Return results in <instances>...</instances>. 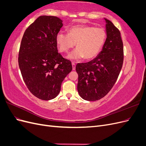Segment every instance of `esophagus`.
Here are the masks:
<instances>
[{
  "label": "esophagus",
  "mask_w": 146,
  "mask_h": 146,
  "mask_svg": "<svg viewBox=\"0 0 146 146\" xmlns=\"http://www.w3.org/2000/svg\"><path fill=\"white\" fill-rule=\"evenodd\" d=\"M72 69L75 70L76 69V64H75L74 62L72 63Z\"/></svg>",
  "instance_id": "34e87169"
}]
</instances>
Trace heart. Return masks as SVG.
I'll list each match as a JSON object with an SVG mask.
<instances>
[{
    "label": "heart",
    "mask_w": 146,
    "mask_h": 146,
    "mask_svg": "<svg viewBox=\"0 0 146 146\" xmlns=\"http://www.w3.org/2000/svg\"><path fill=\"white\" fill-rule=\"evenodd\" d=\"M107 33L102 28L92 26L76 25L70 27L69 33L60 32L56 36V42L61 52L67 53L76 43L77 48L68 55L71 60L92 59L98 55L104 46Z\"/></svg>",
    "instance_id": "heart-1"
}]
</instances>
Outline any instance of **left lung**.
Instances as JSON below:
<instances>
[{"label":"left lung","instance_id":"1","mask_svg":"<svg viewBox=\"0 0 146 146\" xmlns=\"http://www.w3.org/2000/svg\"><path fill=\"white\" fill-rule=\"evenodd\" d=\"M106 39L102 50L95 58L78 63L77 90L82 99L98 100L107 95L115 84L123 61V42L119 30L105 19Z\"/></svg>","mask_w":146,"mask_h":146}]
</instances>
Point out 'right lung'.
Returning a JSON list of instances; mask_svg holds the SVG:
<instances>
[{
    "mask_svg": "<svg viewBox=\"0 0 146 146\" xmlns=\"http://www.w3.org/2000/svg\"><path fill=\"white\" fill-rule=\"evenodd\" d=\"M62 22L56 16H39L22 38L18 57L22 76L31 93L43 100L58 95L61 83L72 69L71 62L57 49L56 36Z\"/></svg>",
    "mask_w": 146,
    "mask_h": 146,
    "instance_id": "obj_1",
    "label": "right lung"
}]
</instances>
